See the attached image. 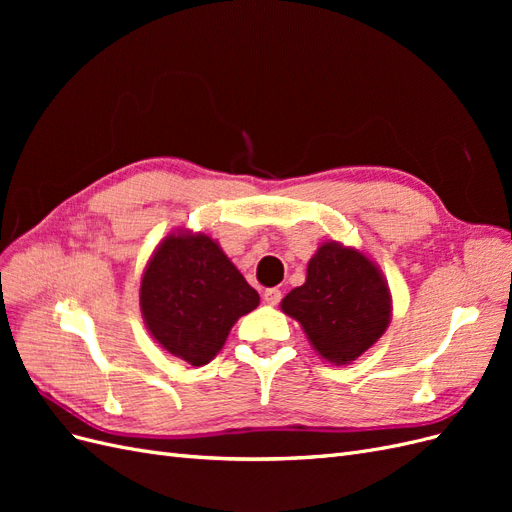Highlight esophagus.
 <instances>
[{
	"label": "esophagus",
	"instance_id": "esophagus-1",
	"mask_svg": "<svg viewBox=\"0 0 512 512\" xmlns=\"http://www.w3.org/2000/svg\"><path fill=\"white\" fill-rule=\"evenodd\" d=\"M262 299H265L267 305H277V303H280V299H282V290L267 288L265 294H262Z\"/></svg>",
	"mask_w": 512,
	"mask_h": 512
}]
</instances>
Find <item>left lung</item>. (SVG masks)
Masks as SVG:
<instances>
[{"label": "left lung", "mask_w": 512, "mask_h": 512, "mask_svg": "<svg viewBox=\"0 0 512 512\" xmlns=\"http://www.w3.org/2000/svg\"><path fill=\"white\" fill-rule=\"evenodd\" d=\"M309 344L333 365H348L374 346L393 316L380 267L356 247L327 241L307 262L305 284L282 299Z\"/></svg>", "instance_id": "1"}]
</instances>
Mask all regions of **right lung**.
I'll return each instance as SVG.
<instances>
[{
	"instance_id": "add662e5",
	"label": "right lung",
	"mask_w": 512,
	"mask_h": 512,
	"mask_svg": "<svg viewBox=\"0 0 512 512\" xmlns=\"http://www.w3.org/2000/svg\"><path fill=\"white\" fill-rule=\"evenodd\" d=\"M141 314L149 335L177 359L207 365L258 292L203 232L175 230L151 254L141 277Z\"/></svg>"
}]
</instances>
